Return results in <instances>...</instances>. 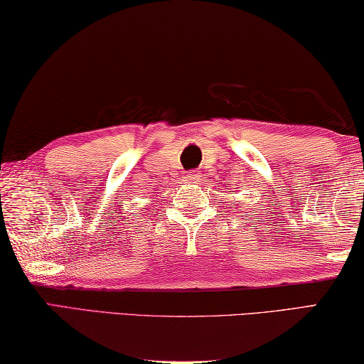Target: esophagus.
I'll return each mask as SVG.
<instances>
[{
	"label": "esophagus",
	"instance_id": "1",
	"mask_svg": "<svg viewBox=\"0 0 364 364\" xmlns=\"http://www.w3.org/2000/svg\"><path fill=\"white\" fill-rule=\"evenodd\" d=\"M187 181H188L190 183H198V182H200V176L196 174V172H188V174H187Z\"/></svg>",
	"mask_w": 364,
	"mask_h": 364
}]
</instances>
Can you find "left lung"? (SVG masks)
<instances>
[{
  "label": "left lung",
  "mask_w": 364,
  "mask_h": 364,
  "mask_svg": "<svg viewBox=\"0 0 364 364\" xmlns=\"http://www.w3.org/2000/svg\"><path fill=\"white\" fill-rule=\"evenodd\" d=\"M267 210H269V208H267Z\"/></svg>",
  "instance_id": "obj_1"
}]
</instances>
